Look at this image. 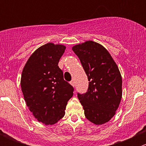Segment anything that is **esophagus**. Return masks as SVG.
Wrapping results in <instances>:
<instances>
[{
	"mask_svg": "<svg viewBox=\"0 0 146 146\" xmlns=\"http://www.w3.org/2000/svg\"><path fill=\"white\" fill-rule=\"evenodd\" d=\"M70 84H71V85H73V87H74V86H75V81H74V80H71V81H70Z\"/></svg>",
	"mask_w": 146,
	"mask_h": 146,
	"instance_id": "1",
	"label": "esophagus"
}]
</instances>
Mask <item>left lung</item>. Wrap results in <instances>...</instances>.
Masks as SVG:
<instances>
[{
    "mask_svg": "<svg viewBox=\"0 0 146 146\" xmlns=\"http://www.w3.org/2000/svg\"><path fill=\"white\" fill-rule=\"evenodd\" d=\"M88 76L85 93L78 92L85 116L95 124H103L115 114L122 96V79L112 57L103 46L88 41L73 47Z\"/></svg>",
    "mask_w": 146,
    "mask_h": 146,
    "instance_id": "8db88e82",
    "label": "left lung"
}]
</instances>
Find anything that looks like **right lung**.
<instances>
[{
  "label": "right lung",
  "instance_id": "1",
  "mask_svg": "<svg viewBox=\"0 0 146 146\" xmlns=\"http://www.w3.org/2000/svg\"><path fill=\"white\" fill-rule=\"evenodd\" d=\"M66 46L48 43L39 47L26 63L21 76L25 100L35 117L52 125L64 117L74 88L64 79L58 67Z\"/></svg>",
  "mask_w": 146,
  "mask_h": 146
}]
</instances>
